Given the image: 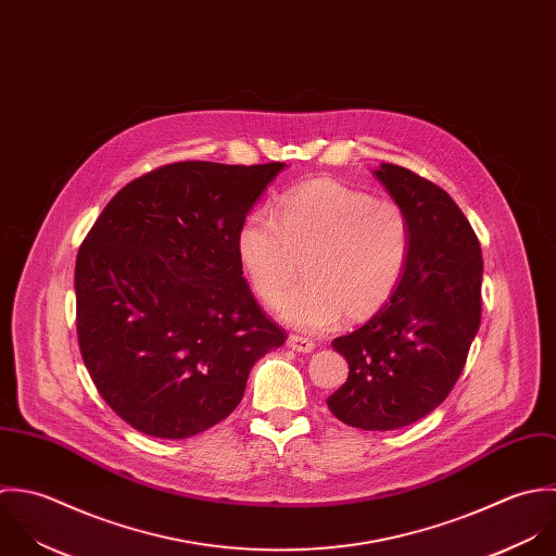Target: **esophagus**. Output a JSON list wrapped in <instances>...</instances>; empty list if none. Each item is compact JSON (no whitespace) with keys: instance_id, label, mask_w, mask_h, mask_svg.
<instances>
[{"instance_id":"1","label":"esophagus","mask_w":556,"mask_h":556,"mask_svg":"<svg viewBox=\"0 0 556 556\" xmlns=\"http://www.w3.org/2000/svg\"><path fill=\"white\" fill-rule=\"evenodd\" d=\"M287 345H289L291 350L300 352V354H311V352L315 350V341H311V339H306V337H298V334H291V337L287 339Z\"/></svg>"}]
</instances>
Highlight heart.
Returning <instances> with one entry per match:
<instances>
[{
  "label": "heart",
  "mask_w": 556,
  "mask_h": 556,
  "mask_svg": "<svg viewBox=\"0 0 556 556\" xmlns=\"http://www.w3.org/2000/svg\"><path fill=\"white\" fill-rule=\"evenodd\" d=\"M254 293L274 304L298 278L306 282L278 302L293 328L317 332L375 317L396 293L412 250V224L401 204L317 179L289 189L274 211L250 215L237 239Z\"/></svg>",
  "instance_id": "obj_1"
}]
</instances>
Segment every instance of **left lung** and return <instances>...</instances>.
Masks as SVG:
<instances>
[{"label": "left lung", "mask_w": 556, "mask_h": 556, "mask_svg": "<svg viewBox=\"0 0 556 556\" xmlns=\"http://www.w3.org/2000/svg\"><path fill=\"white\" fill-rule=\"evenodd\" d=\"M375 177L409 217V261L386 308L332 341L350 377L328 407L350 427L390 431L427 416L459 379L481 326L483 258L442 187L394 164H381Z\"/></svg>", "instance_id": "1"}]
</instances>
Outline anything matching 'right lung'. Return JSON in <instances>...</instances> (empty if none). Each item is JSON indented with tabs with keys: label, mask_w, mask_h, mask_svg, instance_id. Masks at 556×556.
<instances>
[{
	"label": "right lung",
	"mask_w": 556,
	"mask_h": 556,
	"mask_svg": "<svg viewBox=\"0 0 556 556\" xmlns=\"http://www.w3.org/2000/svg\"><path fill=\"white\" fill-rule=\"evenodd\" d=\"M282 168L166 164L123 187L81 241L79 352L134 429L181 440L217 425L254 363L287 341L256 304L237 250L248 211Z\"/></svg>",
	"instance_id": "1"
}]
</instances>
